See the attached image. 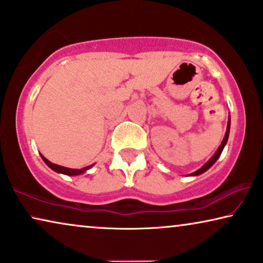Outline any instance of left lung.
Listing matches in <instances>:
<instances>
[{
  "label": "left lung",
  "instance_id": "left-lung-1",
  "mask_svg": "<svg viewBox=\"0 0 263 263\" xmlns=\"http://www.w3.org/2000/svg\"><path fill=\"white\" fill-rule=\"evenodd\" d=\"M230 126H231V119H229V122H227V129H226L225 137H223L222 142H221V144H220V146L218 148V150H216V152H215L214 155H213V156L211 157V159H209V161H208L207 163L203 164V166H202L201 168H199V170H197V171H196V172H194V173H191L190 176H199V174L204 173L205 171H208L209 168H211V167L213 166V164H214V163L216 162V160L219 159L220 155H221V153H222L223 148H225V145H226V143H227V139H229V135H230Z\"/></svg>",
  "mask_w": 263,
  "mask_h": 263
}]
</instances>
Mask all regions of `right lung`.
Listing matches in <instances>:
<instances>
[{
	"label": "right lung",
	"mask_w": 263,
	"mask_h": 263,
	"mask_svg": "<svg viewBox=\"0 0 263 263\" xmlns=\"http://www.w3.org/2000/svg\"><path fill=\"white\" fill-rule=\"evenodd\" d=\"M42 159L47 164L48 167H50L52 171H55V172L58 173H62V174H66V176H78V174H83L84 172H86L87 170H90L91 167H92V164L91 166H87V167H84L82 170H73V168H67V167H64V166H59V164H55L49 161L48 159H45L43 155H41Z\"/></svg>",
	"instance_id": "obj_1"
}]
</instances>
